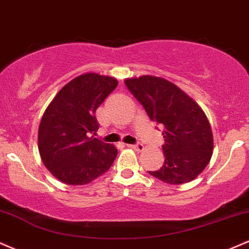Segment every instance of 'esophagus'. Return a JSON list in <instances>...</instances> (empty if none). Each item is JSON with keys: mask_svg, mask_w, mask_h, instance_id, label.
<instances>
[{"mask_svg": "<svg viewBox=\"0 0 249 249\" xmlns=\"http://www.w3.org/2000/svg\"><path fill=\"white\" fill-rule=\"evenodd\" d=\"M128 147L135 151H143L144 150V145L141 144V143H137V144H128Z\"/></svg>", "mask_w": 249, "mask_h": 249, "instance_id": "obj_1", "label": "esophagus"}]
</instances>
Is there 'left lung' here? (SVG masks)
Listing matches in <instances>:
<instances>
[{"instance_id":"left-lung-1","label":"left lung","mask_w":249,"mask_h":249,"mask_svg":"<svg viewBox=\"0 0 249 249\" xmlns=\"http://www.w3.org/2000/svg\"><path fill=\"white\" fill-rule=\"evenodd\" d=\"M151 121L164 127V164L151 176L177 185L194 180L213 153L211 125L199 105L164 78L141 75L124 80Z\"/></svg>"}]
</instances>
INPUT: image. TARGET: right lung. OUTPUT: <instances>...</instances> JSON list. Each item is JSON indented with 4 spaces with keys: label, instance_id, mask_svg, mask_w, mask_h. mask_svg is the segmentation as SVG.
Returning a JSON list of instances; mask_svg holds the SVG:
<instances>
[{
    "label": "right lung",
    "instance_id": "right-lung-1",
    "mask_svg": "<svg viewBox=\"0 0 249 249\" xmlns=\"http://www.w3.org/2000/svg\"><path fill=\"white\" fill-rule=\"evenodd\" d=\"M118 80L94 72L72 79L50 102L38 128V150L46 169L67 185H85L104 175L118 149L95 139V110ZM95 134V133H94Z\"/></svg>",
    "mask_w": 249,
    "mask_h": 249
}]
</instances>
